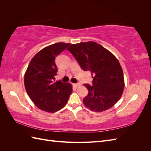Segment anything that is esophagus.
Returning a JSON list of instances; mask_svg holds the SVG:
<instances>
[{
    "mask_svg": "<svg viewBox=\"0 0 151 151\" xmlns=\"http://www.w3.org/2000/svg\"><path fill=\"white\" fill-rule=\"evenodd\" d=\"M74 85V86L75 87V88H78V87H79L81 86V84L79 83H77V84H73Z\"/></svg>",
    "mask_w": 151,
    "mask_h": 151,
    "instance_id": "esophagus-1",
    "label": "esophagus"
}]
</instances>
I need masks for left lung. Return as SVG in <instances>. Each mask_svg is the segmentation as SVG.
Instances as JSON below:
<instances>
[{"instance_id": "8db88e82", "label": "left lung", "mask_w": 151, "mask_h": 151, "mask_svg": "<svg viewBox=\"0 0 151 151\" xmlns=\"http://www.w3.org/2000/svg\"><path fill=\"white\" fill-rule=\"evenodd\" d=\"M80 67L90 71L93 85L84 84L88 94L83 103L91 110L101 112L113 106L121 98L124 89V78L118 59L96 42L72 44L67 48Z\"/></svg>"}]
</instances>
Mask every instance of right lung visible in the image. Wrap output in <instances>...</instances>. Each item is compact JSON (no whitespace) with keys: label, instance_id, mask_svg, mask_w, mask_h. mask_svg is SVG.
Segmentation results:
<instances>
[{"label":"right lung","instance_id":"obj_1","mask_svg":"<svg viewBox=\"0 0 151 151\" xmlns=\"http://www.w3.org/2000/svg\"><path fill=\"white\" fill-rule=\"evenodd\" d=\"M70 43H57L36 53L31 59L24 75L26 92L38 108L55 113L67 104L72 88L70 84L55 82L58 69L55 60Z\"/></svg>","mask_w":151,"mask_h":151}]
</instances>
